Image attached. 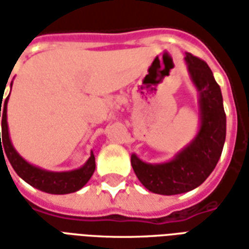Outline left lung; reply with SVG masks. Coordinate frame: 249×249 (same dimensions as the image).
Masks as SVG:
<instances>
[{"mask_svg": "<svg viewBox=\"0 0 249 249\" xmlns=\"http://www.w3.org/2000/svg\"><path fill=\"white\" fill-rule=\"evenodd\" d=\"M185 61L193 84L200 93L201 125L196 139L172 161L146 164L136 155L130 162L141 184L153 193L178 195L203 184L219 161L225 141L223 96L207 62L187 53Z\"/></svg>", "mask_w": 249, "mask_h": 249, "instance_id": "obj_1", "label": "left lung"}]
</instances>
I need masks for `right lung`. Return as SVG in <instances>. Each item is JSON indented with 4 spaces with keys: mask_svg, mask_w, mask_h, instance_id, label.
I'll return each instance as SVG.
<instances>
[{
    "mask_svg": "<svg viewBox=\"0 0 249 249\" xmlns=\"http://www.w3.org/2000/svg\"><path fill=\"white\" fill-rule=\"evenodd\" d=\"M3 92L0 93V97L3 98ZM9 96L5 101L1 100L0 104V117H2L1 121V132H0V146L1 155H6L9 162L12 164V167L18 175L19 178H24L25 181L30 184L32 187L40 189L42 192L53 193V195H65V193L76 192L78 189H81L85 184L89 181V178H92L94 168H96V161H94V155H90L89 160L85 162V165L76 171L71 172H48L40 168L30 165L29 162H26L16 152V149L10 142L8 130V121H6V105H8ZM3 137V142H0V137ZM4 144V151H2V144ZM5 159V156H3ZM6 164V162H5Z\"/></svg>",
    "mask_w": 249,
    "mask_h": 249,
    "instance_id": "1",
    "label": "right lung"
}]
</instances>
